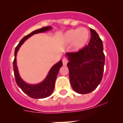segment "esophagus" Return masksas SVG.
I'll return each instance as SVG.
<instances>
[{"label": "esophagus", "instance_id": "34e87169", "mask_svg": "<svg viewBox=\"0 0 123 123\" xmlns=\"http://www.w3.org/2000/svg\"><path fill=\"white\" fill-rule=\"evenodd\" d=\"M62 62H63V64L64 66H66L67 65V62H68V60H67V59H66V58H64V59L62 60Z\"/></svg>", "mask_w": 123, "mask_h": 123}]
</instances>
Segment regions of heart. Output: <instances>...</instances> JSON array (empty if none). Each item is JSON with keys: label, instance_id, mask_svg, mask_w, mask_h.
Masks as SVG:
<instances>
[{"label": "heart", "instance_id": "b5f03b06", "mask_svg": "<svg viewBox=\"0 0 123 123\" xmlns=\"http://www.w3.org/2000/svg\"><path fill=\"white\" fill-rule=\"evenodd\" d=\"M90 38V32L87 28L81 27L79 29H70L62 36V42L64 44L71 43V49L78 51L84 48Z\"/></svg>", "mask_w": 123, "mask_h": 123}]
</instances>
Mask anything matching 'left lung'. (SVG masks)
I'll use <instances>...</instances> for the list:
<instances>
[{
    "label": "left lung",
    "instance_id": "8db88e82",
    "mask_svg": "<svg viewBox=\"0 0 123 123\" xmlns=\"http://www.w3.org/2000/svg\"><path fill=\"white\" fill-rule=\"evenodd\" d=\"M91 39L88 46L78 52L66 53L67 67L73 90L86 94L97 88L102 79L105 57L103 42L98 34L90 29Z\"/></svg>",
    "mask_w": 123,
    "mask_h": 123
}]
</instances>
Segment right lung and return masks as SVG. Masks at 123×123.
<instances>
[{
  "label": "right lung",
  "instance_id": "add662e5",
  "mask_svg": "<svg viewBox=\"0 0 123 123\" xmlns=\"http://www.w3.org/2000/svg\"><path fill=\"white\" fill-rule=\"evenodd\" d=\"M52 27L50 26H48V27H43V28L32 32L28 35L25 36L24 38L21 40L18 45L16 46V49H15L14 60L13 61V70L16 83L25 94L32 98L43 99L48 97L52 94L54 90L55 81L57 78L59 70L63 66L62 60H60L56 64L52 66L46 78L41 83L38 84H30L25 82L21 78L18 70L17 63H16V56L21 46L30 37L34 34L49 31L52 30Z\"/></svg>",
  "mask_w": 123,
  "mask_h": 123
}]
</instances>
